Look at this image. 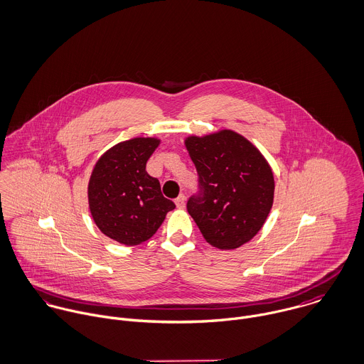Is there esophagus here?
Segmentation results:
<instances>
[{
    "instance_id": "obj_1",
    "label": "esophagus",
    "mask_w": 364,
    "mask_h": 364,
    "mask_svg": "<svg viewBox=\"0 0 364 364\" xmlns=\"http://www.w3.org/2000/svg\"><path fill=\"white\" fill-rule=\"evenodd\" d=\"M185 203H186V198L183 195H179L176 199H175V205L178 209H183L185 208Z\"/></svg>"
}]
</instances>
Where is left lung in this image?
I'll return each instance as SVG.
<instances>
[{"instance_id": "left-lung-1", "label": "left lung", "mask_w": 364, "mask_h": 364, "mask_svg": "<svg viewBox=\"0 0 364 364\" xmlns=\"http://www.w3.org/2000/svg\"><path fill=\"white\" fill-rule=\"evenodd\" d=\"M185 146L202 189L188 200L189 215L210 245L242 247L261 230L274 203L275 182L268 161L233 129L189 135Z\"/></svg>"}]
</instances>
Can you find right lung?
I'll list each match as a JSON object with an SVG mask.
<instances>
[{
  "label": "right lung",
  "mask_w": 364,
  "mask_h": 364,
  "mask_svg": "<svg viewBox=\"0 0 364 364\" xmlns=\"http://www.w3.org/2000/svg\"><path fill=\"white\" fill-rule=\"evenodd\" d=\"M161 144L135 136L107 149L96 162L89 185V209L100 232L125 245L151 239L175 203L161 193L159 181L145 171Z\"/></svg>",
  "instance_id": "1"
}]
</instances>
